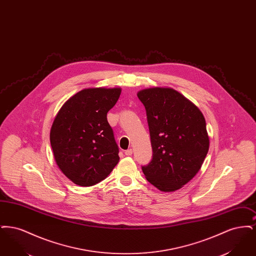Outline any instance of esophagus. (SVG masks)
Masks as SVG:
<instances>
[{"label": "esophagus", "mask_w": 256, "mask_h": 256, "mask_svg": "<svg viewBox=\"0 0 256 256\" xmlns=\"http://www.w3.org/2000/svg\"><path fill=\"white\" fill-rule=\"evenodd\" d=\"M124 154H126V156H130L132 154V148L126 150L124 152Z\"/></svg>", "instance_id": "1"}]
</instances>
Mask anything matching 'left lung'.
Wrapping results in <instances>:
<instances>
[{"label":"left lung","mask_w":256,"mask_h":256,"mask_svg":"<svg viewBox=\"0 0 256 256\" xmlns=\"http://www.w3.org/2000/svg\"><path fill=\"white\" fill-rule=\"evenodd\" d=\"M137 96L146 110L152 148V158L142 167L146 180L163 192L180 189L195 176L208 152L206 119L172 88H148Z\"/></svg>","instance_id":"1"}]
</instances>
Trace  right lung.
<instances>
[{
	"label": "right lung",
	"mask_w": 256,
	"mask_h": 256,
	"mask_svg": "<svg viewBox=\"0 0 256 256\" xmlns=\"http://www.w3.org/2000/svg\"><path fill=\"white\" fill-rule=\"evenodd\" d=\"M121 88H87L70 98L56 114L50 134L56 162L74 184L100 182L119 162V148L108 122Z\"/></svg>",
	"instance_id": "obj_1"
}]
</instances>
